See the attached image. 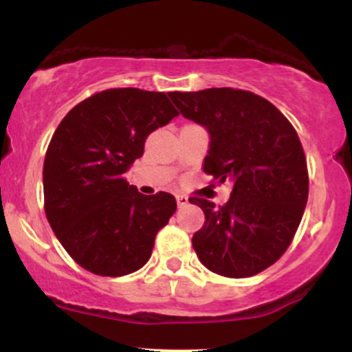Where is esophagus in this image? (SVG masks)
Returning <instances> with one entry per match:
<instances>
[{
  "label": "esophagus",
  "instance_id": "esophagus-1",
  "mask_svg": "<svg viewBox=\"0 0 352 352\" xmlns=\"http://www.w3.org/2000/svg\"><path fill=\"white\" fill-rule=\"evenodd\" d=\"M177 205H179V207H187L188 199L185 195H177Z\"/></svg>",
  "mask_w": 352,
  "mask_h": 352
}]
</instances>
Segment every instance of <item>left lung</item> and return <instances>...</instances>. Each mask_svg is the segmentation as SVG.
<instances>
[{
    "label": "left lung",
    "mask_w": 352,
    "mask_h": 352,
    "mask_svg": "<svg viewBox=\"0 0 352 352\" xmlns=\"http://www.w3.org/2000/svg\"><path fill=\"white\" fill-rule=\"evenodd\" d=\"M185 119L207 129L204 172L232 195L223 207L190 199L205 213L192 238L210 272L248 278L272 266L292 243L308 201V168L300 137L272 102L232 87L170 92Z\"/></svg>",
    "instance_id": "obj_1"
}]
</instances>
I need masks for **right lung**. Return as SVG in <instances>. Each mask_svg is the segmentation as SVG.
Returning a JSON list of instances; mask_svg holds the SVG:
<instances>
[{
    "mask_svg": "<svg viewBox=\"0 0 352 352\" xmlns=\"http://www.w3.org/2000/svg\"><path fill=\"white\" fill-rule=\"evenodd\" d=\"M175 116L164 92L107 89L71 109L56 129L43 167L44 210L60 245L87 272L124 276L151 258L175 197L142 195L124 173L142 157L148 134Z\"/></svg>",
    "mask_w": 352,
    "mask_h": 352,
    "instance_id": "add662e5",
    "label": "right lung"
}]
</instances>
